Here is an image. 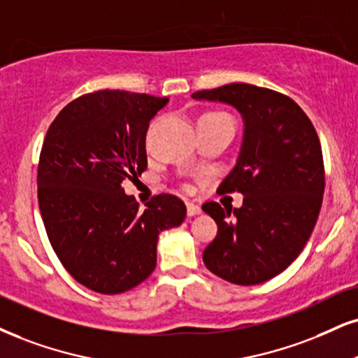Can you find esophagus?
I'll return each instance as SVG.
<instances>
[{"instance_id":"34e87169","label":"esophagus","mask_w":358,"mask_h":358,"mask_svg":"<svg viewBox=\"0 0 358 358\" xmlns=\"http://www.w3.org/2000/svg\"><path fill=\"white\" fill-rule=\"evenodd\" d=\"M201 214V207L197 204H194V202H187V215H197Z\"/></svg>"}]
</instances>
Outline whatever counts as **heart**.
I'll list each match as a JSON object with an SVG mask.
<instances>
[{"instance_id": "1", "label": "heart", "mask_w": 358, "mask_h": 358, "mask_svg": "<svg viewBox=\"0 0 358 358\" xmlns=\"http://www.w3.org/2000/svg\"><path fill=\"white\" fill-rule=\"evenodd\" d=\"M217 119H231L227 113L224 111H217V109H213V111H206L202 113L199 119H197V122L199 121H217Z\"/></svg>"}]
</instances>
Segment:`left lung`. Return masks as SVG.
<instances>
[{
  "instance_id": "8db88e82",
  "label": "left lung",
  "mask_w": 358,
  "mask_h": 358,
  "mask_svg": "<svg viewBox=\"0 0 358 358\" xmlns=\"http://www.w3.org/2000/svg\"><path fill=\"white\" fill-rule=\"evenodd\" d=\"M192 98L234 106L245 126L237 164L219 186L244 202L202 206L217 224L202 259L220 279L262 284L297 259L315 227L325 189L319 136L301 106L267 87L232 83Z\"/></svg>"
}]
</instances>
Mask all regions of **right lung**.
<instances>
[{
    "label": "right lung",
    "mask_w": 358,
    "mask_h": 358,
    "mask_svg": "<svg viewBox=\"0 0 358 358\" xmlns=\"http://www.w3.org/2000/svg\"><path fill=\"white\" fill-rule=\"evenodd\" d=\"M167 98L103 90L61 109L44 138L38 202L48 239L66 271L99 294H122L156 268L159 234L186 206L159 194L141 210L122 180L148 169L145 132Z\"/></svg>",
    "instance_id": "obj_1"
}]
</instances>
